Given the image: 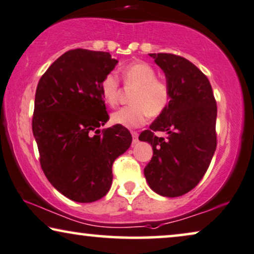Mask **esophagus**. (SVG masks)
Instances as JSON below:
<instances>
[{"instance_id":"esophagus-1","label":"esophagus","mask_w":254,"mask_h":254,"mask_svg":"<svg viewBox=\"0 0 254 254\" xmlns=\"http://www.w3.org/2000/svg\"><path fill=\"white\" fill-rule=\"evenodd\" d=\"M131 134H132V144H137L138 143V132H136V131H132Z\"/></svg>"}]
</instances>
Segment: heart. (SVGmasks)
I'll use <instances>...</instances> for the list:
<instances>
[{
  "label": "heart",
  "mask_w": 254,
  "mask_h": 254,
  "mask_svg": "<svg viewBox=\"0 0 254 254\" xmlns=\"http://www.w3.org/2000/svg\"><path fill=\"white\" fill-rule=\"evenodd\" d=\"M124 83L134 87L129 107L122 108L111 114L114 124L132 129L144 125L148 116L157 117L170 104L171 88L165 80L158 79L157 70L145 62H133L122 69ZM101 95L109 106H116L120 101L121 86L116 74L108 73L100 83Z\"/></svg>",
  "instance_id": "heart-1"
}]
</instances>
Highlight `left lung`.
I'll use <instances>...</instances> for the list:
<instances>
[{"instance_id":"1","label":"left lung","mask_w":254,"mask_h":254,"mask_svg":"<svg viewBox=\"0 0 254 254\" xmlns=\"http://www.w3.org/2000/svg\"><path fill=\"white\" fill-rule=\"evenodd\" d=\"M150 57L166 75L171 100L139 136L153 148L144 174L157 194L177 197L195 188L210 165L217 146V106L208 77L194 64L172 53ZM158 130L168 137H158Z\"/></svg>"}]
</instances>
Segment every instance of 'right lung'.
<instances>
[{"mask_svg":"<svg viewBox=\"0 0 254 254\" xmlns=\"http://www.w3.org/2000/svg\"><path fill=\"white\" fill-rule=\"evenodd\" d=\"M118 62L110 53L67 51L40 77L32 132L42 170L69 200L102 198L113 182V164L132 137L122 125L99 130L109 120L100 83Z\"/></svg>","mask_w":254,"mask_h":254,"instance_id":"1","label":"right lung"}]
</instances>
